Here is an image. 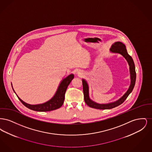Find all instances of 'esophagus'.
Masks as SVG:
<instances>
[{"instance_id": "obj_1", "label": "esophagus", "mask_w": 152, "mask_h": 152, "mask_svg": "<svg viewBox=\"0 0 152 152\" xmlns=\"http://www.w3.org/2000/svg\"><path fill=\"white\" fill-rule=\"evenodd\" d=\"M77 74L79 75H82L83 73V72H81V71H79V72H77Z\"/></svg>"}]
</instances>
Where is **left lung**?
<instances>
[{"mask_svg": "<svg viewBox=\"0 0 152 152\" xmlns=\"http://www.w3.org/2000/svg\"><path fill=\"white\" fill-rule=\"evenodd\" d=\"M110 51L112 53H119L127 61L129 66L130 76V86L129 87L128 89L127 90V91L125 92V94L118 100L114 102L107 103V104H99L97 102H96L95 101L92 100L90 99L89 94V86H88V83L86 80L83 79L82 82H83L84 101L89 107H91L93 108L98 109H110L115 108L116 107L121 105L124 102V101L126 99L128 96L132 92L135 85L136 79L135 65H134V61L133 60V58L127 52L125 44L120 42H115V43L112 45L111 48H110Z\"/></svg>", "mask_w": 152, "mask_h": 152, "instance_id": "left-lung-1", "label": "left lung"}]
</instances>
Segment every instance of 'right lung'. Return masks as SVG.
<instances>
[{"label":"right lung","mask_w":152,"mask_h":152,"mask_svg":"<svg viewBox=\"0 0 152 152\" xmlns=\"http://www.w3.org/2000/svg\"><path fill=\"white\" fill-rule=\"evenodd\" d=\"M73 78H74V75L70 74L67 77L62 80L54 96L50 100L42 104H36V105L29 104L23 101L22 99H20L18 97L17 94H16L18 96L19 100L22 102V104L24 106H26L27 108L30 109L31 110L37 111V112H48V111L53 110L60 108L63 105L64 101V99H65L66 90L67 89V87L69 86V84H70V83L71 82V81L72 80ZM11 86L12 87V83H11ZM12 89L15 93L13 87H12Z\"/></svg>","instance_id":"obj_1"}]
</instances>
